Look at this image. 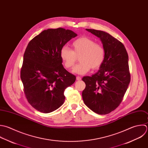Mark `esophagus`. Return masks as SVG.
I'll return each mask as SVG.
<instances>
[{
    "instance_id": "1",
    "label": "esophagus",
    "mask_w": 148,
    "mask_h": 148,
    "mask_svg": "<svg viewBox=\"0 0 148 148\" xmlns=\"http://www.w3.org/2000/svg\"><path fill=\"white\" fill-rule=\"evenodd\" d=\"M76 79H77V81H79V80L81 79V77H79V76H77V77H76Z\"/></svg>"
}]
</instances>
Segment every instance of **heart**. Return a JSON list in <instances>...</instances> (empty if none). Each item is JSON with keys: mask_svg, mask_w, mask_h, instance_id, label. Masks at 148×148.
<instances>
[{"mask_svg": "<svg viewBox=\"0 0 148 148\" xmlns=\"http://www.w3.org/2000/svg\"><path fill=\"white\" fill-rule=\"evenodd\" d=\"M71 49L63 47L60 52V57L66 69H71L79 57L80 62L75 66L73 72L85 74L90 69L96 70L102 64L105 56L103 46L86 36L81 37L71 44Z\"/></svg>", "mask_w": 148, "mask_h": 148, "instance_id": "1", "label": "heart"}]
</instances>
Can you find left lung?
<instances>
[{
	"instance_id": "obj_1",
	"label": "left lung",
	"mask_w": 148,
	"mask_h": 148,
	"mask_svg": "<svg viewBox=\"0 0 148 148\" xmlns=\"http://www.w3.org/2000/svg\"><path fill=\"white\" fill-rule=\"evenodd\" d=\"M86 30L100 38L105 56L96 74L82 78L86 84L82 98L92 111L106 115L120 105L128 88L131 79L129 56L124 45L108 33L91 29Z\"/></svg>"
}]
</instances>
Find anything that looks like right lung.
<instances>
[{
    "label": "right lung",
    "instance_id": "add662e5",
    "mask_svg": "<svg viewBox=\"0 0 148 148\" xmlns=\"http://www.w3.org/2000/svg\"><path fill=\"white\" fill-rule=\"evenodd\" d=\"M77 34L59 27L48 29L30 41L23 55L21 79L28 103L36 110L49 113L65 100L64 90L76 77L63 66L60 52Z\"/></svg>",
    "mask_w": 148,
    "mask_h": 148
}]
</instances>
